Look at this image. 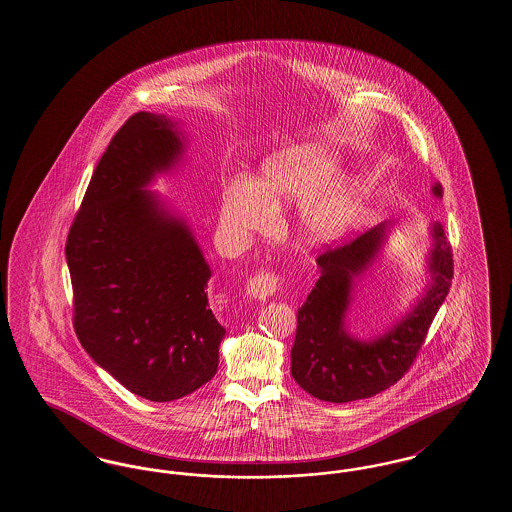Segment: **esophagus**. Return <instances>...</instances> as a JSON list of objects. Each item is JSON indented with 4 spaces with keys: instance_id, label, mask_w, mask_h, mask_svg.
Segmentation results:
<instances>
[{
    "instance_id": "1",
    "label": "esophagus",
    "mask_w": 512,
    "mask_h": 512,
    "mask_svg": "<svg viewBox=\"0 0 512 512\" xmlns=\"http://www.w3.org/2000/svg\"><path fill=\"white\" fill-rule=\"evenodd\" d=\"M278 277L271 271H262L258 275L250 278L247 282V293L252 299L258 301H265L267 297H271L273 293L277 292Z\"/></svg>"
}]
</instances>
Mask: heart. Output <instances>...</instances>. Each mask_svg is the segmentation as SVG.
I'll return each instance as SVG.
<instances>
[{
  "mask_svg": "<svg viewBox=\"0 0 512 512\" xmlns=\"http://www.w3.org/2000/svg\"><path fill=\"white\" fill-rule=\"evenodd\" d=\"M335 155L320 146L286 147L265 159L260 181L234 177L228 181L222 205V232L235 243L265 232L273 211L297 204L295 232L307 245H325L346 232L357 215L363 190L353 177H333Z\"/></svg>",
  "mask_w": 512,
  "mask_h": 512,
  "instance_id": "1",
  "label": "heart"
}]
</instances>
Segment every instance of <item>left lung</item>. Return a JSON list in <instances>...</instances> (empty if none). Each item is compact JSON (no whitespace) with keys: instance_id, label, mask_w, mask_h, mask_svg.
Wrapping results in <instances>:
<instances>
[{"instance_id":"left-lung-1","label":"left lung","mask_w":512,"mask_h":512,"mask_svg":"<svg viewBox=\"0 0 512 512\" xmlns=\"http://www.w3.org/2000/svg\"><path fill=\"white\" fill-rule=\"evenodd\" d=\"M436 198L441 185L432 187ZM393 222H381L351 243L318 256L320 278L297 310L292 348L293 380L308 395L344 404L378 395L395 385L413 365L428 327L443 305L453 280V250L441 222L430 224V282L406 316L376 338L361 340L348 333L346 316L355 280L378 258Z\"/></svg>"}]
</instances>
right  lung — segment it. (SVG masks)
<instances>
[{
  "mask_svg": "<svg viewBox=\"0 0 512 512\" xmlns=\"http://www.w3.org/2000/svg\"><path fill=\"white\" fill-rule=\"evenodd\" d=\"M183 147L170 117H129L97 164L65 245L80 344L151 402L211 380L226 335L207 303L211 269L189 224L147 190Z\"/></svg>",
  "mask_w": 512,
  "mask_h": 512,
  "instance_id": "obj_1",
  "label": "right lung"
}]
</instances>
